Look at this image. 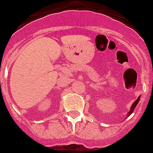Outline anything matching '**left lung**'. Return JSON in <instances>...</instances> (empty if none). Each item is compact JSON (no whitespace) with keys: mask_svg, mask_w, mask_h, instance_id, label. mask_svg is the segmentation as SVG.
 Wrapping results in <instances>:
<instances>
[{"mask_svg":"<svg viewBox=\"0 0 153 153\" xmlns=\"http://www.w3.org/2000/svg\"><path fill=\"white\" fill-rule=\"evenodd\" d=\"M140 96H139V97H138L137 99V100H136L135 102H133V105H131L130 110H129V112H128V114H127V116L128 117V116H129V115H130V114H133V112L134 111V109H135L136 106H137V105L138 104V102H139V101H140Z\"/></svg>","mask_w":153,"mask_h":153,"instance_id":"8db88e82","label":"left lung"}]
</instances>
